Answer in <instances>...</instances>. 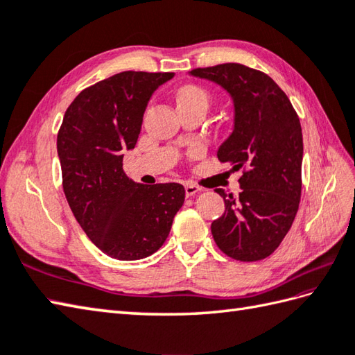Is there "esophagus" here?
<instances>
[{
	"instance_id": "esophagus-1",
	"label": "esophagus",
	"mask_w": 355,
	"mask_h": 355,
	"mask_svg": "<svg viewBox=\"0 0 355 355\" xmlns=\"http://www.w3.org/2000/svg\"><path fill=\"white\" fill-rule=\"evenodd\" d=\"M184 191L187 197H192V195L198 193L201 191L200 186H195V184H184Z\"/></svg>"
}]
</instances>
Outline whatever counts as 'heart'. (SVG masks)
<instances>
[{
    "label": "heart",
    "mask_w": 355,
    "mask_h": 355,
    "mask_svg": "<svg viewBox=\"0 0 355 355\" xmlns=\"http://www.w3.org/2000/svg\"><path fill=\"white\" fill-rule=\"evenodd\" d=\"M186 102H201L207 105L209 94L197 85H186L178 89L177 93V103H186Z\"/></svg>",
    "instance_id": "1"
}]
</instances>
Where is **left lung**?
<instances>
[{
  "label": "left lung",
  "instance_id": "8db88e82",
  "mask_svg": "<svg viewBox=\"0 0 355 355\" xmlns=\"http://www.w3.org/2000/svg\"><path fill=\"white\" fill-rule=\"evenodd\" d=\"M233 101V131L218 148V160L244 169L238 197L216 189L225 210L210 225L220 250L253 262L282 243L297 214L302 191L304 140L299 117L276 82L241 64L195 69Z\"/></svg>",
  "mask_w": 355,
  "mask_h": 355
}]
</instances>
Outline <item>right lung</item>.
<instances>
[{"instance_id": "add662e5", "label": "right lung", "mask_w": 355, "mask_h": 355, "mask_svg": "<svg viewBox=\"0 0 355 355\" xmlns=\"http://www.w3.org/2000/svg\"><path fill=\"white\" fill-rule=\"evenodd\" d=\"M173 73L122 71L85 88L58 132L65 198L79 225L105 254L148 258L168 238L184 202L178 183L141 184L126 177L123 153L134 149L155 89Z\"/></svg>"}]
</instances>
